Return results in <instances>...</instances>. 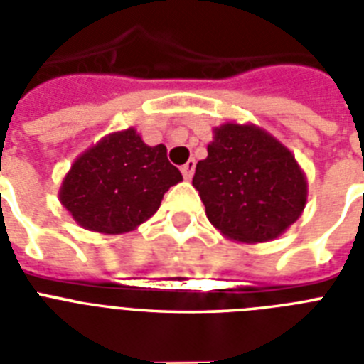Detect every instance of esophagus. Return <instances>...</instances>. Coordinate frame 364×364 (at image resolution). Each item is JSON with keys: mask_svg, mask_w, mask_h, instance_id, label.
Here are the masks:
<instances>
[{"mask_svg": "<svg viewBox=\"0 0 364 364\" xmlns=\"http://www.w3.org/2000/svg\"><path fill=\"white\" fill-rule=\"evenodd\" d=\"M194 166H196V162H194V160H188L187 164L181 166V173H183V177H185V179H191V177H193Z\"/></svg>", "mask_w": 364, "mask_h": 364, "instance_id": "34e87169", "label": "esophagus"}]
</instances>
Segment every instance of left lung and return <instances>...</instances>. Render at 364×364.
<instances>
[{
  "label": "left lung",
  "instance_id": "8db88e82",
  "mask_svg": "<svg viewBox=\"0 0 364 364\" xmlns=\"http://www.w3.org/2000/svg\"><path fill=\"white\" fill-rule=\"evenodd\" d=\"M193 185L211 225L243 243L277 238L299 219L308 198L293 153L255 124L215 128Z\"/></svg>",
  "mask_w": 364,
  "mask_h": 364
}]
</instances>
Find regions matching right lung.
<instances>
[{"label":"right lung","instance_id":"add662e5","mask_svg":"<svg viewBox=\"0 0 364 364\" xmlns=\"http://www.w3.org/2000/svg\"><path fill=\"white\" fill-rule=\"evenodd\" d=\"M183 181L164 145L149 147L134 128L105 136L73 162L60 202L82 228L130 232L156 213L164 193Z\"/></svg>","mask_w":364,"mask_h":364}]
</instances>
